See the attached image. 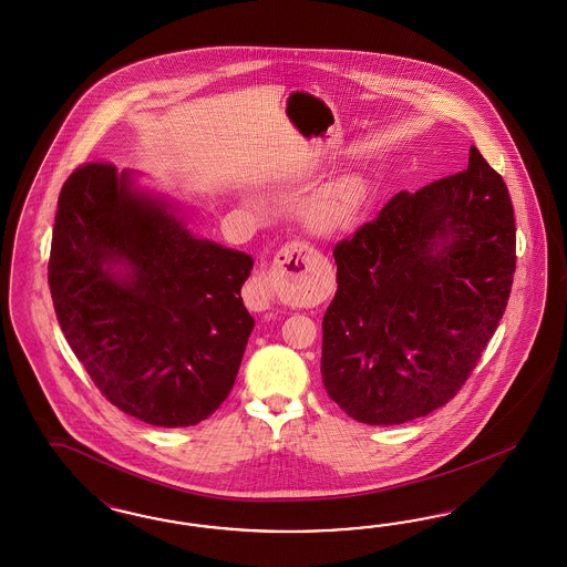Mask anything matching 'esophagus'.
I'll return each instance as SVG.
<instances>
[{
    "mask_svg": "<svg viewBox=\"0 0 567 567\" xmlns=\"http://www.w3.org/2000/svg\"><path fill=\"white\" fill-rule=\"evenodd\" d=\"M309 258V247L301 240H291L287 243L278 254H276L275 266L268 272H259L251 282H249V301L251 308L256 311H264V309H272L278 301L276 295V280L285 275V264H289L295 259V264H306Z\"/></svg>",
    "mask_w": 567,
    "mask_h": 567,
    "instance_id": "1",
    "label": "esophagus"
}]
</instances>
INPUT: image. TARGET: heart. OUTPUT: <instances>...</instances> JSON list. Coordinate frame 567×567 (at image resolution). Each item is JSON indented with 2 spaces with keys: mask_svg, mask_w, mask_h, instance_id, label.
<instances>
[{
  "mask_svg": "<svg viewBox=\"0 0 567 567\" xmlns=\"http://www.w3.org/2000/svg\"><path fill=\"white\" fill-rule=\"evenodd\" d=\"M365 199V181L360 176H344L309 199L303 209V218L313 233H341L355 224Z\"/></svg>",
  "mask_w": 567,
  "mask_h": 567,
  "instance_id": "obj_1",
  "label": "heart"
}]
</instances>
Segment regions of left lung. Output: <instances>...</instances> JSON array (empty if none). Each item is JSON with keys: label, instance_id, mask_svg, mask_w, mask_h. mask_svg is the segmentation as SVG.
I'll return each mask as SVG.
<instances>
[{"label": "left lung", "instance_id": "8db88e82", "mask_svg": "<svg viewBox=\"0 0 567 567\" xmlns=\"http://www.w3.org/2000/svg\"><path fill=\"white\" fill-rule=\"evenodd\" d=\"M322 320V378L353 420L395 426L460 393L503 318L515 272L505 181L470 147L467 168L396 193L339 240Z\"/></svg>", "mask_w": 567, "mask_h": 567}]
</instances>
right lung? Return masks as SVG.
I'll use <instances>...</instances> for the list:
<instances>
[{
    "instance_id": "right-lung-1",
    "label": "right lung",
    "mask_w": 567,
    "mask_h": 567,
    "mask_svg": "<svg viewBox=\"0 0 567 567\" xmlns=\"http://www.w3.org/2000/svg\"><path fill=\"white\" fill-rule=\"evenodd\" d=\"M251 266L193 237L112 162L81 164L60 190L48 264L58 322L100 393L152 426L199 424L230 393L254 330L240 299Z\"/></svg>"
}]
</instances>
